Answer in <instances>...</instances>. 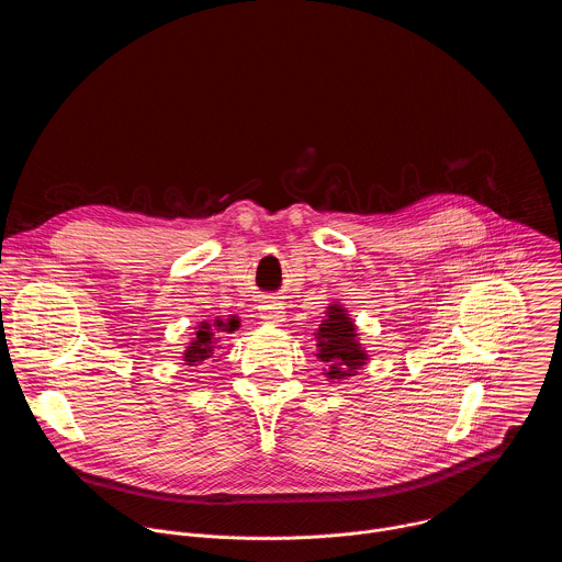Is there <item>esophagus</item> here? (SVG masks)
<instances>
[{"label": "esophagus", "instance_id": "esophagus-1", "mask_svg": "<svg viewBox=\"0 0 562 562\" xmlns=\"http://www.w3.org/2000/svg\"><path fill=\"white\" fill-rule=\"evenodd\" d=\"M258 308H260V317L267 319V323H282L284 319V306L278 300L267 297V300H262V304Z\"/></svg>", "mask_w": 562, "mask_h": 562}]
</instances>
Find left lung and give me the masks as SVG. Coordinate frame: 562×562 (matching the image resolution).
<instances>
[{"mask_svg": "<svg viewBox=\"0 0 562 562\" xmlns=\"http://www.w3.org/2000/svg\"><path fill=\"white\" fill-rule=\"evenodd\" d=\"M317 358L329 362V378L353 375L358 367L364 364L367 353L356 340V329L351 317L342 306H329L327 319L317 329Z\"/></svg>", "mask_w": 562, "mask_h": 562, "instance_id": "1", "label": "left lung"}]
</instances>
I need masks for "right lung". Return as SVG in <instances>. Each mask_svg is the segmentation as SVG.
<instances>
[{
  "instance_id": "add662e5",
  "label": "right lung",
  "mask_w": 562,
  "mask_h": 562,
  "mask_svg": "<svg viewBox=\"0 0 562 562\" xmlns=\"http://www.w3.org/2000/svg\"><path fill=\"white\" fill-rule=\"evenodd\" d=\"M213 327H217V329H222V331H233V329H237V319L235 317H231V319H226V323H222V319H215V325ZM213 327L211 325H206V323H202L200 325V329H198V334H195V338H193V342H191V347L187 349V353H184V360H187V364H200L202 360H206V358H211L213 356V351H215V336H213Z\"/></svg>"
}]
</instances>
